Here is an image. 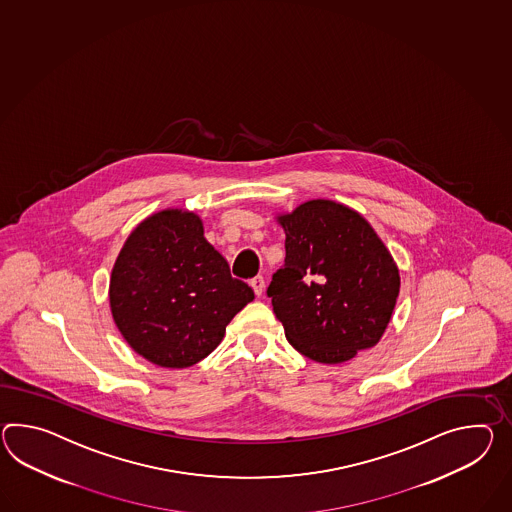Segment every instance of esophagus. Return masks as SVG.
Listing matches in <instances>:
<instances>
[{
    "label": "esophagus",
    "instance_id": "34e87169",
    "mask_svg": "<svg viewBox=\"0 0 512 512\" xmlns=\"http://www.w3.org/2000/svg\"><path fill=\"white\" fill-rule=\"evenodd\" d=\"M251 288H253V292L257 294V296H262V292H264V277L262 275H257V277H253L250 281Z\"/></svg>",
    "mask_w": 512,
    "mask_h": 512
}]
</instances>
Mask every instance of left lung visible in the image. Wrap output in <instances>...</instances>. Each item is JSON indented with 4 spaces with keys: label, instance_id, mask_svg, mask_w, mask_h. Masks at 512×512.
Here are the masks:
<instances>
[{
    "label": "left lung",
    "instance_id": "left-lung-1",
    "mask_svg": "<svg viewBox=\"0 0 512 512\" xmlns=\"http://www.w3.org/2000/svg\"><path fill=\"white\" fill-rule=\"evenodd\" d=\"M279 224L287 255L266 294L288 342L324 364L374 348L396 307L399 272L372 225L329 200L307 201Z\"/></svg>",
    "mask_w": 512,
    "mask_h": 512
}]
</instances>
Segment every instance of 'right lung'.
Listing matches in <instances>:
<instances>
[{"label": "right lung", "mask_w": 512, "mask_h": 512, "mask_svg": "<svg viewBox=\"0 0 512 512\" xmlns=\"http://www.w3.org/2000/svg\"><path fill=\"white\" fill-rule=\"evenodd\" d=\"M255 294L203 237L194 212H157L114 262L109 300L120 333L144 359L187 368L205 359Z\"/></svg>", "instance_id": "add662e5"}]
</instances>
